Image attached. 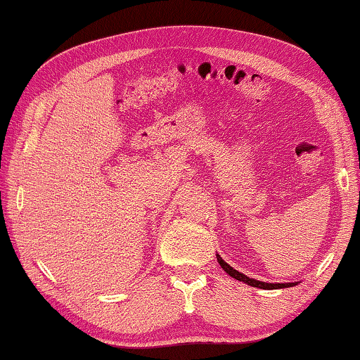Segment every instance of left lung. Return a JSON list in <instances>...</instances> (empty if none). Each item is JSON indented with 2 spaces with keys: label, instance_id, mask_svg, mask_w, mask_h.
Listing matches in <instances>:
<instances>
[{
  "label": "left lung",
  "instance_id": "1",
  "mask_svg": "<svg viewBox=\"0 0 360 360\" xmlns=\"http://www.w3.org/2000/svg\"><path fill=\"white\" fill-rule=\"evenodd\" d=\"M217 259L218 263H220V266L225 271L230 274L231 278L238 279V281H243L246 283L248 286H253V288H259V289H281V288H291V286H296V283H264V281H258V279H253V278H248L246 274H243L240 271H236L235 268H231L230 264L226 263L225 259L221 258L220 255H217Z\"/></svg>",
  "mask_w": 360,
  "mask_h": 360
}]
</instances>
